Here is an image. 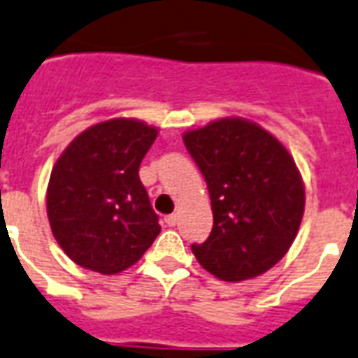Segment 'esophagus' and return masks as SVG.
I'll return each mask as SVG.
<instances>
[{
    "label": "esophagus",
    "instance_id": "esophagus-1",
    "mask_svg": "<svg viewBox=\"0 0 358 358\" xmlns=\"http://www.w3.org/2000/svg\"><path fill=\"white\" fill-rule=\"evenodd\" d=\"M166 224H168V226H176V224H177V215H176V213H173V215H168V217H166Z\"/></svg>",
    "mask_w": 358,
    "mask_h": 358
}]
</instances>
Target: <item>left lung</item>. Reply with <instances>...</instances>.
Instances as JSON below:
<instances>
[{
  "label": "left lung",
  "mask_w": 358,
  "mask_h": 358,
  "mask_svg": "<svg viewBox=\"0 0 358 358\" xmlns=\"http://www.w3.org/2000/svg\"><path fill=\"white\" fill-rule=\"evenodd\" d=\"M182 141L213 207L210 235L192 245L199 265L228 282L268 271L289 250L304 213L303 181L289 153L243 119H218Z\"/></svg>",
  "instance_id": "obj_1"
}]
</instances>
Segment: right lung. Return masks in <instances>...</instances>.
<instances>
[{
    "instance_id": "1",
    "label": "right lung",
    "mask_w": 358,
    "mask_h": 358,
    "mask_svg": "<svg viewBox=\"0 0 358 358\" xmlns=\"http://www.w3.org/2000/svg\"><path fill=\"white\" fill-rule=\"evenodd\" d=\"M157 129L134 119L91 127L65 149L50 176L48 218L74 263L102 274L134 265L160 234L138 170Z\"/></svg>"
}]
</instances>
